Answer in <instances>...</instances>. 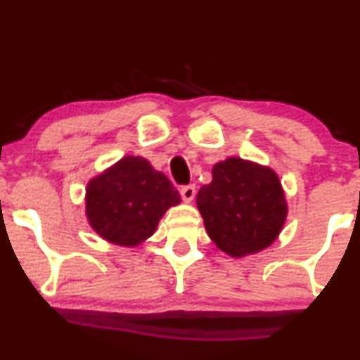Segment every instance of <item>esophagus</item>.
<instances>
[{
    "mask_svg": "<svg viewBox=\"0 0 360 360\" xmlns=\"http://www.w3.org/2000/svg\"><path fill=\"white\" fill-rule=\"evenodd\" d=\"M179 193H181V196H183V200L186 201V203H189V201H193L194 194H196V188H194L193 184H188V186H181Z\"/></svg>",
    "mask_w": 360,
    "mask_h": 360,
    "instance_id": "obj_1",
    "label": "esophagus"
}]
</instances>
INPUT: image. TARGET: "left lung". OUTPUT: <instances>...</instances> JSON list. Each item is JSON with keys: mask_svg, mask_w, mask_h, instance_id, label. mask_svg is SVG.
I'll use <instances>...</instances> for the list:
<instances>
[{"mask_svg": "<svg viewBox=\"0 0 360 360\" xmlns=\"http://www.w3.org/2000/svg\"><path fill=\"white\" fill-rule=\"evenodd\" d=\"M196 203L210 238L232 257L269 247L288 213L276 172L237 157L214 164L212 183L201 186Z\"/></svg>", "mask_w": 360, "mask_h": 360, "instance_id": "1", "label": "left lung"}]
</instances>
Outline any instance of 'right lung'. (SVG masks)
Returning a JSON list of instances; mask_svg holds the SVG:
<instances>
[{
    "mask_svg": "<svg viewBox=\"0 0 360 360\" xmlns=\"http://www.w3.org/2000/svg\"><path fill=\"white\" fill-rule=\"evenodd\" d=\"M181 196L143 157H123L89 181L86 214L105 240L134 247L155 232L157 223Z\"/></svg>",
    "mask_w": 360,
    "mask_h": 360,
    "instance_id": "add662e5",
    "label": "right lung"
}]
</instances>
